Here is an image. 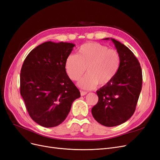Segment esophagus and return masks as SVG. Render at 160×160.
<instances>
[{
  "instance_id": "34e87169",
  "label": "esophagus",
  "mask_w": 160,
  "mask_h": 160,
  "mask_svg": "<svg viewBox=\"0 0 160 160\" xmlns=\"http://www.w3.org/2000/svg\"><path fill=\"white\" fill-rule=\"evenodd\" d=\"M87 93H88V92H87V91H81V96H84V95H85Z\"/></svg>"
}]
</instances>
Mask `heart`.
<instances>
[{
  "label": "heart",
  "mask_w": 160,
  "mask_h": 160,
  "mask_svg": "<svg viewBox=\"0 0 160 160\" xmlns=\"http://www.w3.org/2000/svg\"><path fill=\"white\" fill-rule=\"evenodd\" d=\"M121 63L119 53L114 49L98 42L82 45L78 53L71 54L65 61V69L69 78L77 81L81 88L90 89L109 83L117 75Z\"/></svg>",
  "instance_id": "1"
}]
</instances>
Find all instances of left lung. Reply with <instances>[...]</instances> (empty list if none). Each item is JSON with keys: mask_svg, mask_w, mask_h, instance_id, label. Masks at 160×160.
I'll return each instance as SVG.
<instances>
[{"mask_svg": "<svg viewBox=\"0 0 160 160\" xmlns=\"http://www.w3.org/2000/svg\"><path fill=\"white\" fill-rule=\"evenodd\" d=\"M111 40L120 56L119 69L109 83L97 91L99 100L91 109L94 119L106 127L121 125L132 117L142 87V71L137 58L122 43Z\"/></svg>", "mask_w": 160, "mask_h": 160, "instance_id": "obj_1", "label": "left lung"}]
</instances>
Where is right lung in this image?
Returning a JSON list of instances; mask_svg holds the SVG:
<instances>
[{
	"label": "right lung",
	"mask_w": 160,
	"mask_h": 160,
	"mask_svg": "<svg viewBox=\"0 0 160 160\" xmlns=\"http://www.w3.org/2000/svg\"><path fill=\"white\" fill-rule=\"evenodd\" d=\"M75 45L47 41L32 49L24 61L20 92L31 119L53 128L66 119L80 92L65 71V61Z\"/></svg>",
	"instance_id": "right-lung-1"
}]
</instances>
